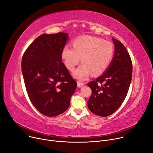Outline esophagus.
<instances>
[{"mask_svg": "<svg viewBox=\"0 0 153 153\" xmlns=\"http://www.w3.org/2000/svg\"><path fill=\"white\" fill-rule=\"evenodd\" d=\"M84 85H85L84 83H82V82H80V81H77V86H78V88H80V87H81V86H84Z\"/></svg>", "mask_w": 153, "mask_h": 153, "instance_id": "1", "label": "esophagus"}]
</instances>
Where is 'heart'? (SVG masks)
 Wrapping results in <instances>:
<instances>
[{"mask_svg": "<svg viewBox=\"0 0 153 153\" xmlns=\"http://www.w3.org/2000/svg\"><path fill=\"white\" fill-rule=\"evenodd\" d=\"M74 49L66 45L62 51L64 64L71 71L81 60L83 62L74 72L80 80L86 79L92 73L98 75L107 69L113 57L114 46L111 42L89 36L75 39L72 42Z\"/></svg>", "mask_w": 153, "mask_h": 153, "instance_id": "b5f03b06", "label": "heart"}]
</instances>
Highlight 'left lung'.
<instances>
[{
	"label": "left lung",
	"instance_id": "1",
	"mask_svg": "<svg viewBox=\"0 0 153 153\" xmlns=\"http://www.w3.org/2000/svg\"><path fill=\"white\" fill-rule=\"evenodd\" d=\"M115 51L109 67L102 76L88 83L92 94L88 102L89 110L106 117L118 109L124 102L132 76V62L126 47L112 39Z\"/></svg>",
	"mask_w": 153,
	"mask_h": 153
}]
</instances>
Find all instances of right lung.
Returning <instances> with one entry per match:
<instances>
[{
    "label": "right lung",
    "mask_w": 153,
    "mask_h": 153,
    "mask_svg": "<svg viewBox=\"0 0 153 153\" xmlns=\"http://www.w3.org/2000/svg\"><path fill=\"white\" fill-rule=\"evenodd\" d=\"M68 39L64 32L42 34L22 58V73L29 98L40 113L48 117L68 109L77 86L62 61V51Z\"/></svg>",
    "instance_id": "add662e5"
}]
</instances>
